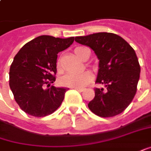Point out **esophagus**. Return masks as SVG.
I'll list each match as a JSON object with an SVG mask.
<instances>
[{
	"instance_id": "esophagus-1",
	"label": "esophagus",
	"mask_w": 151,
	"mask_h": 151,
	"mask_svg": "<svg viewBox=\"0 0 151 151\" xmlns=\"http://www.w3.org/2000/svg\"><path fill=\"white\" fill-rule=\"evenodd\" d=\"M74 89H76V90H78V91L79 92H83V88H73Z\"/></svg>"
}]
</instances>
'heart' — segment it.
Returning <instances> with one entry per match:
<instances>
[{
  "label": "heart",
  "mask_w": 151,
  "mask_h": 151,
  "mask_svg": "<svg viewBox=\"0 0 151 151\" xmlns=\"http://www.w3.org/2000/svg\"><path fill=\"white\" fill-rule=\"evenodd\" d=\"M85 47H78L74 49L76 56L80 59H85ZM58 69L61 68V64L59 61H58ZM93 79V75L90 72L85 71L80 73H67L63 76L60 79L62 85L69 88H83L88 85Z\"/></svg>",
  "instance_id": "1"
}]
</instances>
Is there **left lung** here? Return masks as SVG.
Returning a JSON list of instances; mask_svg holds the SVG:
<instances>
[{"instance_id": "1", "label": "left lung", "mask_w": 151, "mask_h": 151, "mask_svg": "<svg viewBox=\"0 0 151 151\" xmlns=\"http://www.w3.org/2000/svg\"><path fill=\"white\" fill-rule=\"evenodd\" d=\"M75 41L89 47L96 54L99 71L95 96L88 106L100 117H113L122 113L136 93L140 67L132 47L119 35L98 32L76 37Z\"/></svg>"}]
</instances>
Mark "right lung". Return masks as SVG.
Masks as SVG:
<instances>
[{"label":"right lung","mask_w":151,"mask_h":151,"mask_svg":"<svg viewBox=\"0 0 151 151\" xmlns=\"http://www.w3.org/2000/svg\"><path fill=\"white\" fill-rule=\"evenodd\" d=\"M74 37L39 36L28 42L15 56L10 68L9 84L16 102L35 117L52 114L63 101L68 88L49 86L56 80L58 53L73 44Z\"/></svg>","instance_id":"right-lung-1"}]
</instances>
